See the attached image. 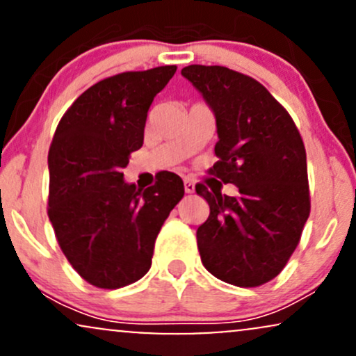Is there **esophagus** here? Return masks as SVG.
<instances>
[{
	"label": "esophagus",
	"mask_w": 356,
	"mask_h": 356,
	"mask_svg": "<svg viewBox=\"0 0 356 356\" xmlns=\"http://www.w3.org/2000/svg\"><path fill=\"white\" fill-rule=\"evenodd\" d=\"M184 191H186L187 194H192V192L195 191V184L189 181V179H186V181H184Z\"/></svg>",
	"instance_id": "34e87169"
}]
</instances>
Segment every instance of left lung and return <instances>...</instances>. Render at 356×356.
I'll list each match as a JSON object with an SVG mask.
<instances>
[{"mask_svg":"<svg viewBox=\"0 0 356 356\" xmlns=\"http://www.w3.org/2000/svg\"><path fill=\"white\" fill-rule=\"evenodd\" d=\"M181 73L216 115L219 161L211 172L239 189L231 197L195 186L211 209L197 229L202 264L224 283L261 286L283 271L312 209L303 138L251 76L218 65H189Z\"/></svg>","mask_w":356,"mask_h":356,"instance_id":"left-lung-1","label":"left lung"}]
</instances>
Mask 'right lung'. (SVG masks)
Wrapping results in <instances>:
<instances>
[{
	"label": "right lung",
	"mask_w": 356,
	"mask_h": 356,
	"mask_svg": "<svg viewBox=\"0 0 356 356\" xmlns=\"http://www.w3.org/2000/svg\"><path fill=\"white\" fill-rule=\"evenodd\" d=\"M175 70L165 65L100 80L73 102L53 136L48 218L68 263L97 288H124L149 271L155 238L184 197L177 174H161L142 191L122 172L144 144L154 97Z\"/></svg>",
	"instance_id": "1"
}]
</instances>
